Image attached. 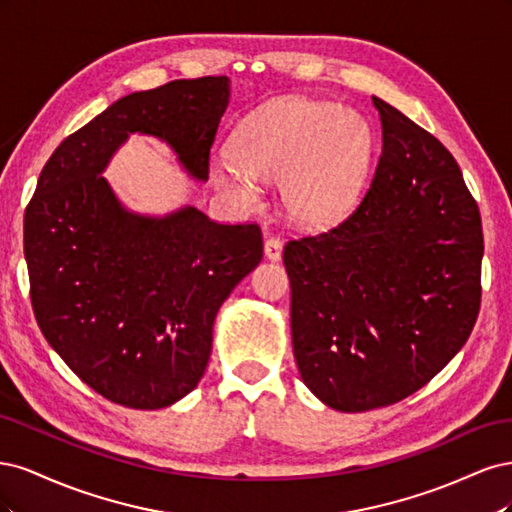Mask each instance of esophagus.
Here are the masks:
<instances>
[{
	"mask_svg": "<svg viewBox=\"0 0 512 512\" xmlns=\"http://www.w3.org/2000/svg\"><path fill=\"white\" fill-rule=\"evenodd\" d=\"M265 256L269 260H280L282 258V241L277 237H269L265 241Z\"/></svg>",
	"mask_w": 512,
	"mask_h": 512,
	"instance_id": "1",
	"label": "esophagus"
}]
</instances>
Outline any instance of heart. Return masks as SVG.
<instances>
[{"label": "heart", "mask_w": 512, "mask_h": 512, "mask_svg": "<svg viewBox=\"0 0 512 512\" xmlns=\"http://www.w3.org/2000/svg\"><path fill=\"white\" fill-rule=\"evenodd\" d=\"M232 158L215 162L213 177L239 203H256V181L282 183L292 220L331 226L359 200L371 130L361 115L333 102L286 98L243 121L232 138Z\"/></svg>", "instance_id": "heart-1"}]
</instances>
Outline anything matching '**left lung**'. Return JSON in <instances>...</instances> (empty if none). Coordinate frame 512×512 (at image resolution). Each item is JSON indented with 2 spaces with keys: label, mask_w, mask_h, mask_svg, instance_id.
Listing matches in <instances>:
<instances>
[{
  "label": "left lung",
  "mask_w": 512,
  "mask_h": 512,
  "mask_svg": "<svg viewBox=\"0 0 512 512\" xmlns=\"http://www.w3.org/2000/svg\"><path fill=\"white\" fill-rule=\"evenodd\" d=\"M382 153L344 222L290 239L292 348L305 386L342 412L397 404L468 342L483 226L459 164L380 98Z\"/></svg>",
  "instance_id": "8db88e82"
}]
</instances>
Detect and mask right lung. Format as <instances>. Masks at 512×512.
<instances>
[{
    "label": "right lung",
    "instance_id": "add662e5",
    "mask_svg": "<svg viewBox=\"0 0 512 512\" xmlns=\"http://www.w3.org/2000/svg\"><path fill=\"white\" fill-rule=\"evenodd\" d=\"M228 96L226 76H203L117 100L55 149L25 209L38 327L113 404L158 410L196 389L215 314L260 262L262 232L194 207L162 220L128 213L100 173L130 132H143L205 181Z\"/></svg>",
    "mask_w": 512,
    "mask_h": 512
}]
</instances>
